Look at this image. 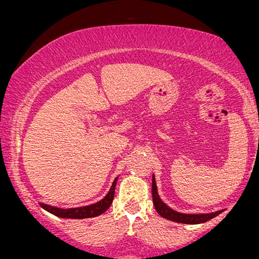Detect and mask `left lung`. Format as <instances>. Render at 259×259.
Wrapping results in <instances>:
<instances>
[{"mask_svg":"<svg viewBox=\"0 0 259 259\" xmlns=\"http://www.w3.org/2000/svg\"><path fill=\"white\" fill-rule=\"evenodd\" d=\"M152 196L153 204H154V208L157 213H159L161 217H163V219L173 221V222L185 224H200L207 222V221L213 219V217H216L217 215H220V213L222 212V210L209 213H183L175 211L174 209L169 208L166 203H163L162 200H161L159 196V194H157L154 174H153L152 178Z\"/></svg>","mask_w":259,"mask_h":259,"instance_id":"8db88e82","label":"left lung"}]
</instances>
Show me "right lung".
<instances>
[{"label":"right lung","mask_w":259,"mask_h":259,"mask_svg":"<svg viewBox=\"0 0 259 259\" xmlns=\"http://www.w3.org/2000/svg\"><path fill=\"white\" fill-rule=\"evenodd\" d=\"M118 178L114 179L113 183H112L110 190L106 194V196L102 200L97 202V203L85 205V207H79V208H69V209H62L57 207H52V205H48L44 203H39L40 207H42L44 210L49 211L52 215L62 217V219H74V220H83V219H90V217H96L102 215L110 208L112 204V201H113L114 197V190H115V185H117Z\"/></svg>","instance_id":"right-lung-1"}]
</instances>
